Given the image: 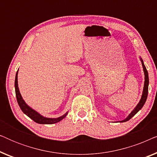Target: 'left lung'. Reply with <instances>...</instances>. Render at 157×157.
<instances>
[{
    "instance_id": "1",
    "label": "left lung",
    "mask_w": 157,
    "mask_h": 157,
    "mask_svg": "<svg viewBox=\"0 0 157 157\" xmlns=\"http://www.w3.org/2000/svg\"><path fill=\"white\" fill-rule=\"evenodd\" d=\"M141 63H142V66H143V69H144V89H143V93H142V96H141V98L140 101H139V104H137V106L135 107V109L132 111V113H130L129 115L124 120H122V121H120V122H126L128 121V120L132 119V118L134 117V116L136 114V113L138 112V111L140 110V109L142 108L144 105L146 101H147V96H148V88H149V75H148V71L146 68L144 64L143 60L141 59Z\"/></svg>"
}]
</instances>
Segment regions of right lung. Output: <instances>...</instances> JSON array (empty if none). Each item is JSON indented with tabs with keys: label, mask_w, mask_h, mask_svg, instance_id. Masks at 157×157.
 <instances>
[{
	"label": "right lung",
	"mask_w": 157,
	"mask_h": 157,
	"mask_svg": "<svg viewBox=\"0 0 157 157\" xmlns=\"http://www.w3.org/2000/svg\"><path fill=\"white\" fill-rule=\"evenodd\" d=\"M18 71H17L16 74V78H15V90H16V96L17 98V101L20 106V108L23 113L25 115H27L29 118H31L32 120H33L34 121L36 122L38 124H56L57 122L61 121L62 119H64L66 117V115L68 114V112H66L65 114H63L61 117L59 118H46L43 117L42 115H40V113H38L37 111L33 110V109H31V107L28 106L25 104L24 100L23 99L22 96L21 95L20 91H19L18 89Z\"/></svg>",
	"instance_id": "obj_1"
}]
</instances>
